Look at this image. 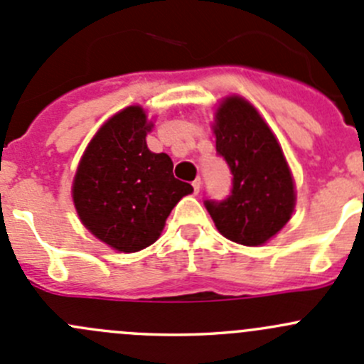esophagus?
<instances>
[{
    "label": "esophagus",
    "mask_w": 364,
    "mask_h": 364,
    "mask_svg": "<svg viewBox=\"0 0 364 364\" xmlns=\"http://www.w3.org/2000/svg\"><path fill=\"white\" fill-rule=\"evenodd\" d=\"M200 185H203V183H200V178H197L196 181L192 183V186H193V193H199V190H200Z\"/></svg>",
    "instance_id": "obj_1"
}]
</instances>
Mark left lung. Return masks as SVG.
Returning a JSON list of instances; mask_svg holds the SVG:
<instances>
[{"label":"left lung","mask_w":364,"mask_h":364,"mask_svg":"<svg viewBox=\"0 0 364 364\" xmlns=\"http://www.w3.org/2000/svg\"><path fill=\"white\" fill-rule=\"evenodd\" d=\"M216 155L232 174L230 196L205 199L216 229L230 241L257 247L291 220L294 181L280 144L259 112L240 97H230L216 112Z\"/></svg>","instance_id":"obj_1"}]
</instances>
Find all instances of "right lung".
Returning <instances> with one entry per match:
<instances>
[{"label":"right lung","instance_id":"right-lung-1","mask_svg":"<svg viewBox=\"0 0 364 364\" xmlns=\"http://www.w3.org/2000/svg\"><path fill=\"white\" fill-rule=\"evenodd\" d=\"M149 128L141 107L117 112L90 142L73 179L82 223L117 252L155 243L172 208L193 192L174 178L171 156L149 151Z\"/></svg>","mask_w":364,"mask_h":364}]
</instances>
